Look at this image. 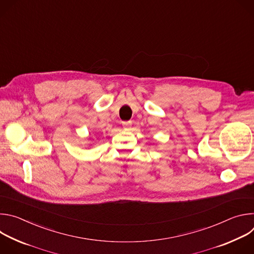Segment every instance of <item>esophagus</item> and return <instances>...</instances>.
I'll return each instance as SVG.
<instances>
[{"instance_id":"obj_1","label":"esophagus","mask_w":254,"mask_h":254,"mask_svg":"<svg viewBox=\"0 0 254 254\" xmlns=\"http://www.w3.org/2000/svg\"><path fill=\"white\" fill-rule=\"evenodd\" d=\"M130 126H131V122H124V123H123V127H124V128H126V129H127L128 127H130Z\"/></svg>"}]
</instances>
